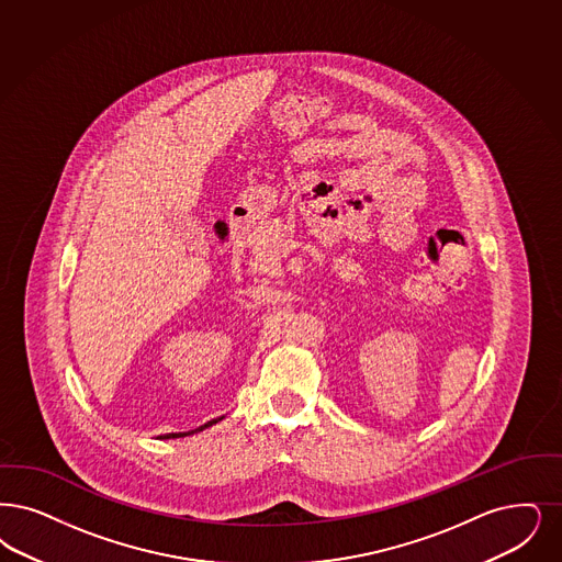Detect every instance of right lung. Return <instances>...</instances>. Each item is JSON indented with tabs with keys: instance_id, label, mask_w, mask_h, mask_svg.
<instances>
[{
	"instance_id": "1",
	"label": "right lung",
	"mask_w": 562,
	"mask_h": 562,
	"mask_svg": "<svg viewBox=\"0 0 562 562\" xmlns=\"http://www.w3.org/2000/svg\"><path fill=\"white\" fill-rule=\"evenodd\" d=\"M220 420H224V416H220V418H213V420H209V423H204L202 427L194 428V430H186V432H169V435H160L158 439H180V437H188V435H194V432H201L204 428L213 427V425H217Z\"/></svg>"
}]
</instances>
